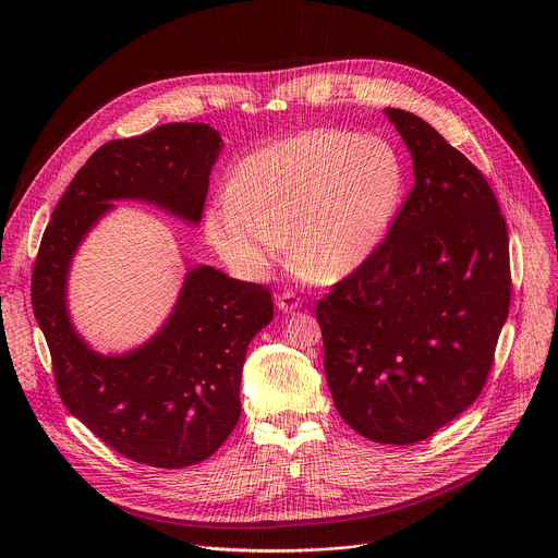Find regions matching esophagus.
I'll return each instance as SVG.
<instances>
[{
    "label": "esophagus",
    "mask_w": 558,
    "mask_h": 558,
    "mask_svg": "<svg viewBox=\"0 0 558 558\" xmlns=\"http://www.w3.org/2000/svg\"><path fill=\"white\" fill-rule=\"evenodd\" d=\"M276 304H278V308L280 311H293V308H298L300 306V298L293 293V291H282V293H278V298H276Z\"/></svg>",
    "instance_id": "obj_1"
}]
</instances>
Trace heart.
<instances>
[{"mask_svg":"<svg viewBox=\"0 0 558 558\" xmlns=\"http://www.w3.org/2000/svg\"><path fill=\"white\" fill-rule=\"evenodd\" d=\"M402 196L404 163L388 141L313 128L243 158L205 235L243 280H265L289 238L306 276L338 280L373 256Z\"/></svg>","mask_w":558,"mask_h":558,"instance_id":"b5f03b06","label":"heart"}]
</instances>
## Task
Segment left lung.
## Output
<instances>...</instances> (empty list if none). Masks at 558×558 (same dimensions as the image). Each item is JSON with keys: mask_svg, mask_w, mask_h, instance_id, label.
<instances>
[{"mask_svg": "<svg viewBox=\"0 0 558 558\" xmlns=\"http://www.w3.org/2000/svg\"><path fill=\"white\" fill-rule=\"evenodd\" d=\"M386 117L413 156L415 185L315 317L342 420L371 441L409 446L480 397L510 308V245L484 174L413 112Z\"/></svg>", "mask_w": 558, "mask_h": 558, "instance_id": "8db88e82", "label": "left lung"}]
</instances>
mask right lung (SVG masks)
I'll list each match as a JSON object with an SVG mask.
<instances>
[{
  "mask_svg": "<svg viewBox=\"0 0 558 558\" xmlns=\"http://www.w3.org/2000/svg\"><path fill=\"white\" fill-rule=\"evenodd\" d=\"M220 149L207 123L101 145L54 207L33 269V311L61 402L110 448L154 468L194 465L231 435L247 347L274 317L271 291L214 267L190 269L161 331L125 355H101L70 323L68 269L112 201L138 198L196 225Z\"/></svg>",
  "mask_w": 558,
  "mask_h": 558,
  "instance_id": "right-lung-1",
  "label": "right lung"
}]
</instances>
